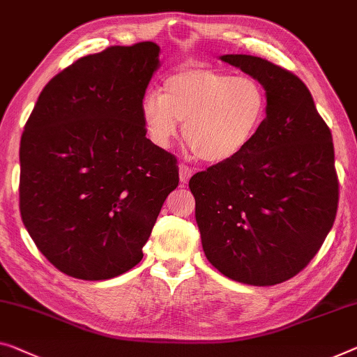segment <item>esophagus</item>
<instances>
[{"instance_id": "1", "label": "esophagus", "mask_w": 357, "mask_h": 357, "mask_svg": "<svg viewBox=\"0 0 357 357\" xmlns=\"http://www.w3.org/2000/svg\"><path fill=\"white\" fill-rule=\"evenodd\" d=\"M192 176V169H190L188 165H179V179H181V184H188V181Z\"/></svg>"}]
</instances>
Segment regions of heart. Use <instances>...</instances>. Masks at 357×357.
Listing matches in <instances>:
<instances>
[{"label": "heart", "instance_id": "obj_1", "mask_svg": "<svg viewBox=\"0 0 357 357\" xmlns=\"http://www.w3.org/2000/svg\"><path fill=\"white\" fill-rule=\"evenodd\" d=\"M268 112L258 79L210 67H188L167 77L163 94L147 91L142 123L153 144L168 149L183 123L184 141L202 160L221 163L245 151Z\"/></svg>", "mask_w": 357, "mask_h": 357}]
</instances>
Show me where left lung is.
<instances>
[{
  "label": "left lung",
  "mask_w": 357,
  "mask_h": 357,
  "mask_svg": "<svg viewBox=\"0 0 357 357\" xmlns=\"http://www.w3.org/2000/svg\"><path fill=\"white\" fill-rule=\"evenodd\" d=\"M221 61L263 84L268 112L245 151L190 178L195 220L206 258L221 274L275 285L310 264L333 226L332 132L295 73L257 56Z\"/></svg>",
  "instance_id": "8db88e82"
}]
</instances>
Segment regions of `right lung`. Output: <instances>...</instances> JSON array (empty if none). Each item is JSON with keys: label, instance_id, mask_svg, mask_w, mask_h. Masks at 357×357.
I'll return each mask as SVG.
<instances>
[{"label": "right lung", "instance_id": "right-lung-1", "mask_svg": "<svg viewBox=\"0 0 357 357\" xmlns=\"http://www.w3.org/2000/svg\"><path fill=\"white\" fill-rule=\"evenodd\" d=\"M152 41L79 57L43 88L20 139V216L61 273L104 280L141 261L176 157L146 137Z\"/></svg>", "mask_w": 357, "mask_h": 357}]
</instances>
